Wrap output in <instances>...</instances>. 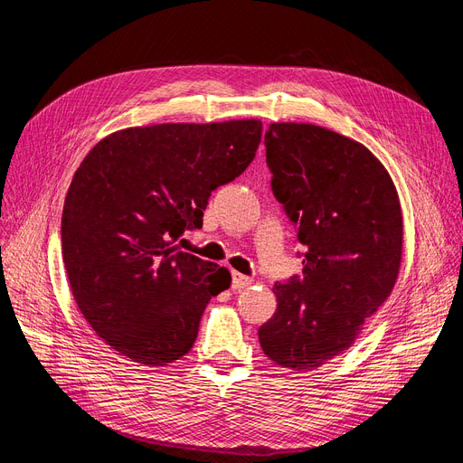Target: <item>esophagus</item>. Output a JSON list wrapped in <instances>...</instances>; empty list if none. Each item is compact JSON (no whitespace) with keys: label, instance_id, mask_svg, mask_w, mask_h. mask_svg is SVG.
<instances>
[{"label":"esophagus","instance_id":"obj_1","mask_svg":"<svg viewBox=\"0 0 463 463\" xmlns=\"http://www.w3.org/2000/svg\"><path fill=\"white\" fill-rule=\"evenodd\" d=\"M250 284H253V278L243 276L240 272H232V288L233 289H243V288H247Z\"/></svg>","mask_w":463,"mask_h":463}]
</instances>
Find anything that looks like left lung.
Returning <instances> with one entry per match:
<instances>
[{
	"label": "left lung",
	"instance_id": "obj_1",
	"mask_svg": "<svg viewBox=\"0 0 463 463\" xmlns=\"http://www.w3.org/2000/svg\"><path fill=\"white\" fill-rule=\"evenodd\" d=\"M272 193L305 247L303 274L278 282L259 328L266 357L293 371L325 365L355 342L396 284L403 222L394 184L369 148L311 123L264 135Z\"/></svg>",
	"mask_w": 463,
	"mask_h": 463
}]
</instances>
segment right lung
I'll list each match as a JSON object with an SVG mask.
<instances>
[{
    "label": "right lung",
    "mask_w": 463,
    "mask_h": 463,
    "mask_svg": "<svg viewBox=\"0 0 463 463\" xmlns=\"http://www.w3.org/2000/svg\"><path fill=\"white\" fill-rule=\"evenodd\" d=\"M259 119L162 123L102 138L80 162L61 216V253L79 311L118 354L143 365L184 357L230 272L179 250L203 228L210 193L241 175Z\"/></svg>",
    "instance_id": "add662e5"
}]
</instances>
